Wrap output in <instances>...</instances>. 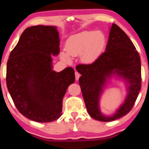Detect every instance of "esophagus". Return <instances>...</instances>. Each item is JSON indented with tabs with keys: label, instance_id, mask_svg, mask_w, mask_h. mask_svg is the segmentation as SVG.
Returning a JSON list of instances; mask_svg holds the SVG:
<instances>
[{
	"label": "esophagus",
	"instance_id": "34e87169",
	"mask_svg": "<svg viewBox=\"0 0 149 149\" xmlns=\"http://www.w3.org/2000/svg\"><path fill=\"white\" fill-rule=\"evenodd\" d=\"M80 76H81V74H79L78 72H75V79H76L77 81L79 80V77H80Z\"/></svg>",
	"mask_w": 149,
	"mask_h": 149
}]
</instances>
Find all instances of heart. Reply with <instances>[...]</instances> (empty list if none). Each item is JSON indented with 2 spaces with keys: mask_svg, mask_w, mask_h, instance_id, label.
Here are the masks:
<instances>
[{
  "mask_svg": "<svg viewBox=\"0 0 149 149\" xmlns=\"http://www.w3.org/2000/svg\"><path fill=\"white\" fill-rule=\"evenodd\" d=\"M105 42V37L100 31H82L70 36L66 42V52L60 57L65 61L70 60V56H80L83 63H91L99 56Z\"/></svg>",
  "mask_w": 149,
  "mask_h": 149,
  "instance_id": "1",
  "label": "heart"
}]
</instances>
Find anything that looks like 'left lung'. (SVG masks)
Instances as JSON below:
<instances>
[{
	"instance_id": "left-lung-1",
	"label": "left lung",
	"mask_w": 149,
	"mask_h": 149,
	"mask_svg": "<svg viewBox=\"0 0 149 149\" xmlns=\"http://www.w3.org/2000/svg\"><path fill=\"white\" fill-rule=\"evenodd\" d=\"M79 79L87 112L100 121H111L125 115L133 107L141 86V63L136 47L127 34L117 25L110 28L105 52L91 64L77 66ZM115 78L126 85L124 102L113 115L101 112L99 101L105 86Z\"/></svg>"
}]
</instances>
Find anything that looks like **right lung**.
I'll list each match as a JSON object with an SVG mask.
<instances>
[{
    "instance_id": "1",
    "label": "right lung",
    "mask_w": 149,
    "mask_h": 149,
    "mask_svg": "<svg viewBox=\"0 0 149 149\" xmlns=\"http://www.w3.org/2000/svg\"><path fill=\"white\" fill-rule=\"evenodd\" d=\"M60 54L56 26L27 28L12 50L7 64V86L18 111L40 123L62 115L63 97L74 82V69L53 70V56Z\"/></svg>"
}]
</instances>
